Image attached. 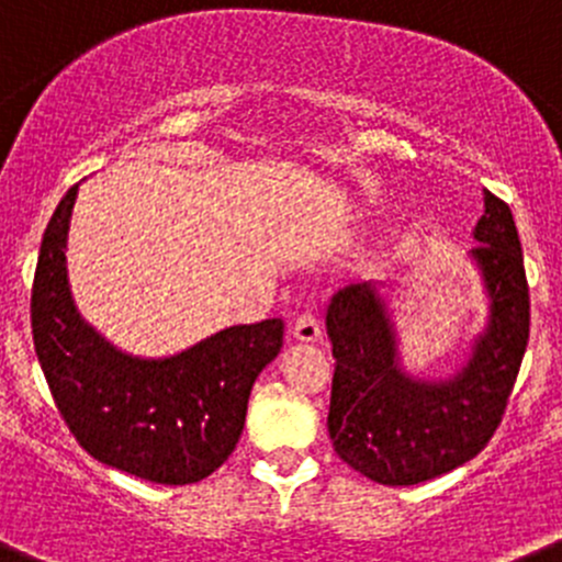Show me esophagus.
<instances>
[{"label": "esophagus", "instance_id": "1", "mask_svg": "<svg viewBox=\"0 0 562 562\" xmlns=\"http://www.w3.org/2000/svg\"><path fill=\"white\" fill-rule=\"evenodd\" d=\"M293 337L299 342H318L324 337V329H321V321L315 318L313 313H302L293 324Z\"/></svg>", "mask_w": 562, "mask_h": 562}]
</instances>
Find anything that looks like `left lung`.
I'll return each instance as SVG.
<instances>
[{"label":"left lung","instance_id":"1","mask_svg":"<svg viewBox=\"0 0 562 562\" xmlns=\"http://www.w3.org/2000/svg\"><path fill=\"white\" fill-rule=\"evenodd\" d=\"M470 260L488 302L464 364L445 379L403 368L395 321L379 282L337 291L326 335L337 359L329 437L335 453L381 486H414L475 459L503 419L527 337L530 293L508 205L483 192Z\"/></svg>","mask_w":562,"mask_h":562}]
</instances>
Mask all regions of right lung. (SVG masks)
I'll list each match as a JSON object with an SVG mask.
<instances>
[{
    "instance_id": "add662e5",
    "label": "right lung",
    "mask_w": 562,
    "mask_h": 562,
    "mask_svg": "<svg viewBox=\"0 0 562 562\" xmlns=\"http://www.w3.org/2000/svg\"><path fill=\"white\" fill-rule=\"evenodd\" d=\"M79 187L59 200L32 285V337L54 403L101 464L161 486H187L236 450L249 392L282 348L280 318L227 326L170 357H134L81 318L68 282Z\"/></svg>"
}]
</instances>
